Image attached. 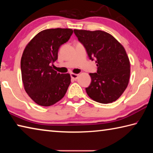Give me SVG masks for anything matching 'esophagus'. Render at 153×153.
Listing matches in <instances>:
<instances>
[{
    "instance_id": "obj_1",
    "label": "esophagus",
    "mask_w": 153,
    "mask_h": 153,
    "mask_svg": "<svg viewBox=\"0 0 153 153\" xmlns=\"http://www.w3.org/2000/svg\"><path fill=\"white\" fill-rule=\"evenodd\" d=\"M71 75V77L73 79H74V80H76V79H77V78H78V76H79V75L78 74H70Z\"/></svg>"
}]
</instances>
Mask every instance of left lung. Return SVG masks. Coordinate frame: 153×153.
<instances>
[{
  "label": "left lung",
  "instance_id": "1",
  "mask_svg": "<svg viewBox=\"0 0 153 153\" xmlns=\"http://www.w3.org/2000/svg\"><path fill=\"white\" fill-rule=\"evenodd\" d=\"M90 60H96L97 73L90 74L91 84L86 88L92 100L108 104L125 91L130 76V64L125 48L108 33L101 30H74Z\"/></svg>",
  "mask_w": 153,
  "mask_h": 153
}]
</instances>
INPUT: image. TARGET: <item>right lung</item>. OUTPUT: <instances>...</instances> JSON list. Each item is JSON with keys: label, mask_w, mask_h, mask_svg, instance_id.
<instances>
[{"label": "right lung", "mask_w": 153, "mask_h": 153, "mask_svg": "<svg viewBox=\"0 0 153 153\" xmlns=\"http://www.w3.org/2000/svg\"><path fill=\"white\" fill-rule=\"evenodd\" d=\"M73 33L71 29L45 30L27 44L21 59V71L24 89L38 105L48 107L59 101L71 83L69 74L53 69L60 46Z\"/></svg>", "instance_id": "1"}]
</instances>
